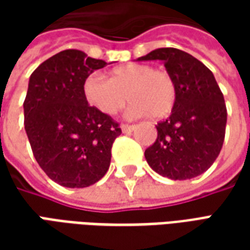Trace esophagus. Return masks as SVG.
Instances as JSON below:
<instances>
[{
  "mask_svg": "<svg viewBox=\"0 0 250 250\" xmlns=\"http://www.w3.org/2000/svg\"><path fill=\"white\" fill-rule=\"evenodd\" d=\"M120 128L123 132H130V131L134 130V125H120Z\"/></svg>",
  "mask_w": 250,
  "mask_h": 250,
  "instance_id": "obj_1",
  "label": "esophagus"
}]
</instances>
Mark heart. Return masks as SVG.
<instances>
[{"instance_id":"b5f03b06","label":"heart","mask_w":250,"mask_h":250,"mask_svg":"<svg viewBox=\"0 0 250 250\" xmlns=\"http://www.w3.org/2000/svg\"><path fill=\"white\" fill-rule=\"evenodd\" d=\"M83 92L93 108L109 116L118 114L128 98L132 102L130 116L148 115L152 119H162L171 112L177 100V85L171 73L143 62L118 66L109 72L108 79L93 73L85 79Z\"/></svg>"}]
</instances>
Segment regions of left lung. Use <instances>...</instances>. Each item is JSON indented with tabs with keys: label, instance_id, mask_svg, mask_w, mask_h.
Wrapping results in <instances>:
<instances>
[{
	"label": "left lung",
	"instance_id": "8db88e82",
	"mask_svg": "<svg viewBox=\"0 0 250 250\" xmlns=\"http://www.w3.org/2000/svg\"><path fill=\"white\" fill-rule=\"evenodd\" d=\"M138 60H162L177 85L171 115L155 125L157 141L145 151L147 163L175 181L198 177L214 163L225 139L228 112L214 75L177 48H158Z\"/></svg>",
	"mask_w": 250,
	"mask_h": 250
}]
</instances>
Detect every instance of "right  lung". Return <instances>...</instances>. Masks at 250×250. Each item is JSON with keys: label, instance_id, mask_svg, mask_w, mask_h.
<instances>
[{"label": "right lung", "instance_id": "1", "mask_svg": "<svg viewBox=\"0 0 250 250\" xmlns=\"http://www.w3.org/2000/svg\"><path fill=\"white\" fill-rule=\"evenodd\" d=\"M107 62L65 49L30 75L24 125L36 161L65 188H87L107 173L119 123L89 105L84 82Z\"/></svg>", "mask_w": 250, "mask_h": 250}]
</instances>
